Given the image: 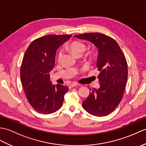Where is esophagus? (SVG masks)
<instances>
[{
    "mask_svg": "<svg viewBox=\"0 0 146 146\" xmlns=\"http://www.w3.org/2000/svg\"><path fill=\"white\" fill-rule=\"evenodd\" d=\"M77 85H78V83H77L73 82V83H72V84H70V86H69V88H73V87H74V86H77Z\"/></svg>",
    "mask_w": 146,
    "mask_h": 146,
    "instance_id": "34e87169",
    "label": "esophagus"
}]
</instances>
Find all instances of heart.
I'll list each match as a JSON object with an SVG mask.
<instances>
[{
	"label": "heart",
	"mask_w": 146,
	"mask_h": 146,
	"mask_svg": "<svg viewBox=\"0 0 146 146\" xmlns=\"http://www.w3.org/2000/svg\"><path fill=\"white\" fill-rule=\"evenodd\" d=\"M69 49L71 50L74 55L78 56L79 55H83L86 49V45L80 41H73L71 42L69 45ZM62 57V52L59 51L58 53V58L60 60Z\"/></svg>",
	"instance_id": "heart-1"
}]
</instances>
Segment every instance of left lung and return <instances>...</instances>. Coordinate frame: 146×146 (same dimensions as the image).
Instances as JSON below:
<instances>
[{
	"label": "left lung",
	"mask_w": 146,
	"mask_h": 146,
	"mask_svg": "<svg viewBox=\"0 0 146 146\" xmlns=\"http://www.w3.org/2000/svg\"><path fill=\"white\" fill-rule=\"evenodd\" d=\"M90 42L98 50L96 67L100 73L98 78L100 87L90 89V93L83 101L88 113L101 117L112 113L123 98L127 80V64L121 49L115 40L100 33L74 35Z\"/></svg>",
	"instance_id": "1"
}]
</instances>
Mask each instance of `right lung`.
<instances>
[{
  "label": "right lung",
  "mask_w": 146,
  "mask_h": 146,
  "mask_svg": "<svg viewBox=\"0 0 146 146\" xmlns=\"http://www.w3.org/2000/svg\"><path fill=\"white\" fill-rule=\"evenodd\" d=\"M72 35H46L30 44L23 58L20 78L26 98L38 113L49 114L62 106L68 88L53 84L50 72L55 66L56 50Z\"/></svg>",
  "instance_id": "add662e5"
}]
</instances>
